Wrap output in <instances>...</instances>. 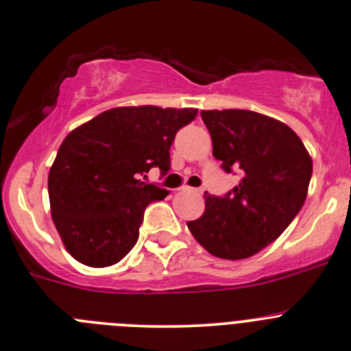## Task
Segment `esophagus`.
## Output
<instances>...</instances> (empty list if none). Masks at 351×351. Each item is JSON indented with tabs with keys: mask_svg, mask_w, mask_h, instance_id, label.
Returning <instances> with one entry per match:
<instances>
[{
	"mask_svg": "<svg viewBox=\"0 0 351 351\" xmlns=\"http://www.w3.org/2000/svg\"><path fill=\"white\" fill-rule=\"evenodd\" d=\"M180 191H184V192H195V194H201V189H194V187H189V186L180 187Z\"/></svg>",
	"mask_w": 351,
	"mask_h": 351,
	"instance_id": "esophagus-1",
	"label": "esophagus"
}]
</instances>
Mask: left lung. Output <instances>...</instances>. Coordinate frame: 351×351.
Segmentation results:
<instances>
[{"mask_svg": "<svg viewBox=\"0 0 351 351\" xmlns=\"http://www.w3.org/2000/svg\"><path fill=\"white\" fill-rule=\"evenodd\" d=\"M213 156L222 171L239 172L224 195L204 194L206 210L187 222L210 254L244 259L276 241L298 216L310 186L313 162L288 125L251 110H202Z\"/></svg>", "mask_w": 351, "mask_h": 351, "instance_id": "1", "label": "left lung"}]
</instances>
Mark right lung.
Returning a JSON list of instances; mask_svg holds the SVG:
<instances>
[{
	"label": "right lung",
	"mask_w": 351,
	"mask_h": 351,
	"mask_svg": "<svg viewBox=\"0 0 351 351\" xmlns=\"http://www.w3.org/2000/svg\"><path fill=\"white\" fill-rule=\"evenodd\" d=\"M195 108L120 107L70 132L48 176L51 217L66 251L82 265L105 267L138 239L145 207L167 191L138 180L152 167L171 169L176 134Z\"/></svg>",
	"instance_id": "right-lung-1"
}]
</instances>
